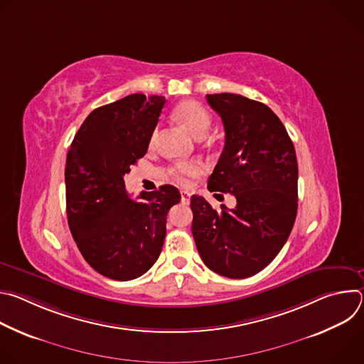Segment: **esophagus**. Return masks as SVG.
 <instances>
[{
    "label": "esophagus",
    "mask_w": 364,
    "mask_h": 364,
    "mask_svg": "<svg viewBox=\"0 0 364 364\" xmlns=\"http://www.w3.org/2000/svg\"><path fill=\"white\" fill-rule=\"evenodd\" d=\"M190 197H191V194L188 191H181V203L183 204H188L190 203Z\"/></svg>",
    "instance_id": "esophagus-1"
}]
</instances>
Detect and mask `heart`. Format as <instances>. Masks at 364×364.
I'll return each mask as SVG.
<instances>
[{"mask_svg": "<svg viewBox=\"0 0 364 364\" xmlns=\"http://www.w3.org/2000/svg\"><path fill=\"white\" fill-rule=\"evenodd\" d=\"M173 117L184 129H187L194 138L198 139L204 138L212 127V115L198 102L194 100L181 102L180 105L176 107ZM154 138L155 135L152 136V141ZM200 166L196 163L177 164L170 170L171 176L183 186H187L191 178L200 174Z\"/></svg>", "mask_w": 364, "mask_h": 364, "instance_id": "heart-1", "label": "heart"}]
</instances>
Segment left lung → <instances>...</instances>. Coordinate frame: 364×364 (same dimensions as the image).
<instances>
[{"instance_id":"1","label":"left lung","mask_w":364,"mask_h":364,"mask_svg":"<svg viewBox=\"0 0 364 364\" xmlns=\"http://www.w3.org/2000/svg\"><path fill=\"white\" fill-rule=\"evenodd\" d=\"M226 141L209 177L210 191L230 193L236 207L216 210L191 197V232L205 267L242 279L267 268L292 230L298 209L294 144L265 103L235 93L207 95Z\"/></svg>"}]
</instances>
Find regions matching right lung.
Instances as JSON below:
<instances>
[{
  "instance_id": "obj_1",
  "label": "right lung",
  "mask_w": 364,
  "mask_h": 364,
  "mask_svg": "<svg viewBox=\"0 0 364 364\" xmlns=\"http://www.w3.org/2000/svg\"><path fill=\"white\" fill-rule=\"evenodd\" d=\"M164 96L134 93L92 111L75 135L66 159V213L85 261L100 275L131 281L157 261L167 213L180 203L170 184L134 200L124 176L142 159Z\"/></svg>"
}]
</instances>
